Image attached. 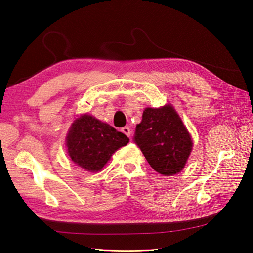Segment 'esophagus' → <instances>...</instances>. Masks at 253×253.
Here are the masks:
<instances>
[{"label":"esophagus","instance_id":"esophagus-1","mask_svg":"<svg viewBox=\"0 0 253 253\" xmlns=\"http://www.w3.org/2000/svg\"><path fill=\"white\" fill-rule=\"evenodd\" d=\"M121 131L123 132L124 134H126L128 137H130V135H131V130H130V128L129 127H127V126H125V127H123L121 129Z\"/></svg>","mask_w":253,"mask_h":253}]
</instances>
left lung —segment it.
<instances>
[{
	"label": "left lung",
	"instance_id": "8db88e82",
	"mask_svg": "<svg viewBox=\"0 0 253 253\" xmlns=\"http://www.w3.org/2000/svg\"><path fill=\"white\" fill-rule=\"evenodd\" d=\"M133 141L149 165L165 176L181 172L193 146L188 130L169 104L144 110Z\"/></svg>",
	"mask_w": 253,
	"mask_h": 253
}]
</instances>
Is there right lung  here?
<instances>
[{
    "label": "right lung",
    "instance_id": "obj_1",
    "mask_svg": "<svg viewBox=\"0 0 253 253\" xmlns=\"http://www.w3.org/2000/svg\"><path fill=\"white\" fill-rule=\"evenodd\" d=\"M128 142L124 133L87 113L73 121L66 137L71 161L90 172L102 170L115 151Z\"/></svg>",
    "mask_w": 253,
    "mask_h": 253
}]
</instances>
